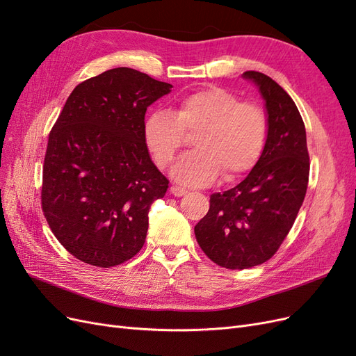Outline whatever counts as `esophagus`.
I'll return each instance as SVG.
<instances>
[{
    "instance_id": "1",
    "label": "esophagus",
    "mask_w": 356,
    "mask_h": 356,
    "mask_svg": "<svg viewBox=\"0 0 356 356\" xmlns=\"http://www.w3.org/2000/svg\"><path fill=\"white\" fill-rule=\"evenodd\" d=\"M169 191H170V195L175 196V197H181V196H186L187 195V190L186 188H181L178 186H172Z\"/></svg>"
}]
</instances>
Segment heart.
Here are the masks:
<instances>
[{
  "label": "heart",
  "mask_w": 356,
  "mask_h": 356,
  "mask_svg": "<svg viewBox=\"0 0 356 356\" xmlns=\"http://www.w3.org/2000/svg\"><path fill=\"white\" fill-rule=\"evenodd\" d=\"M186 132L196 149L182 156L170 175L184 186H208L222 178L233 181L260 160L268 136V120L260 105L241 102L218 86L181 96L174 110H156L144 122L145 147L159 168H166L184 144Z\"/></svg>",
  "instance_id": "heart-1"
}]
</instances>
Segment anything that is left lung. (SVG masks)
I'll return each mask as SVG.
<instances>
[{"label": "left lung", "mask_w": 356, "mask_h": 356, "mask_svg": "<svg viewBox=\"0 0 356 356\" xmlns=\"http://www.w3.org/2000/svg\"><path fill=\"white\" fill-rule=\"evenodd\" d=\"M242 77L257 86L264 101V152L238 186L211 195L209 211L195 227L202 251L232 270L273 257L293 227L309 181L306 129L294 101L263 72L246 71Z\"/></svg>", "instance_id": "left-lung-1"}]
</instances>
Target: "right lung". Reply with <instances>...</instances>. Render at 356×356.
Wrapping results in <instances>:
<instances>
[{"mask_svg": "<svg viewBox=\"0 0 356 356\" xmlns=\"http://www.w3.org/2000/svg\"><path fill=\"white\" fill-rule=\"evenodd\" d=\"M172 84L132 68L80 83L49 135L41 204L53 234L80 261L113 267L144 246L148 211L169 181L149 157L147 108Z\"/></svg>", "mask_w": 356, "mask_h": 356, "instance_id": "obj_1", "label": "right lung"}]
</instances>
